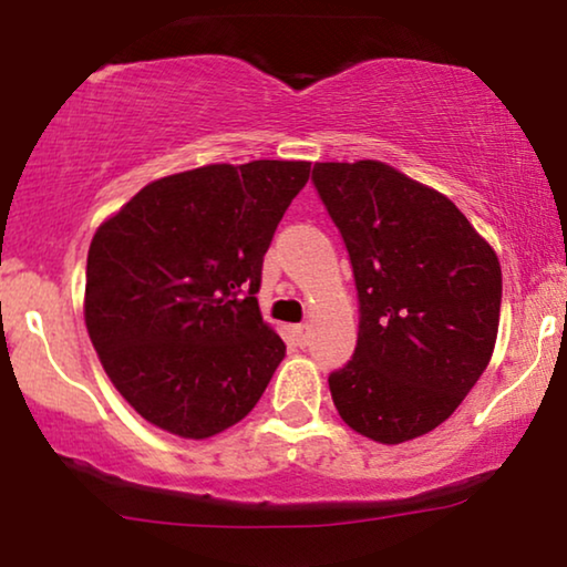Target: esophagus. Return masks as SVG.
<instances>
[{
	"label": "esophagus",
	"mask_w": 567,
	"mask_h": 567,
	"mask_svg": "<svg viewBox=\"0 0 567 567\" xmlns=\"http://www.w3.org/2000/svg\"><path fill=\"white\" fill-rule=\"evenodd\" d=\"M306 331H308V329H306V326H302V323L292 326V337L298 339V344H300V347H306V344H308V333H306Z\"/></svg>",
	"instance_id": "esophagus-1"
}]
</instances>
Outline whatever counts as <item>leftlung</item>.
I'll return each instance as SVG.
<instances>
[{"label":"left lung","mask_w":567,"mask_h":567,"mask_svg":"<svg viewBox=\"0 0 567 567\" xmlns=\"http://www.w3.org/2000/svg\"><path fill=\"white\" fill-rule=\"evenodd\" d=\"M352 261L360 333L329 374L339 416L380 444L446 421L491 362L501 265L450 197L372 162L313 166Z\"/></svg>","instance_id":"left-lung-1"}]
</instances>
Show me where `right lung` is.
<instances>
[{"label":"right lung","mask_w":567,"mask_h":567,"mask_svg":"<svg viewBox=\"0 0 567 567\" xmlns=\"http://www.w3.org/2000/svg\"><path fill=\"white\" fill-rule=\"evenodd\" d=\"M310 162L207 164L151 182L94 234L84 321L148 424L185 440L249 413L285 357L259 313L261 261Z\"/></svg>","instance_id":"right-lung-1"}]
</instances>
